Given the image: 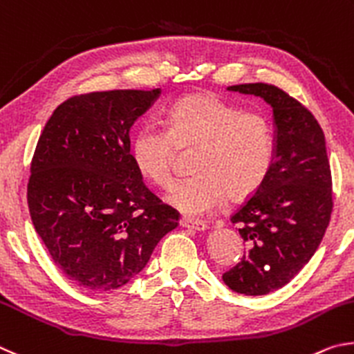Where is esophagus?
Segmentation results:
<instances>
[{
  "label": "esophagus",
  "instance_id": "1",
  "mask_svg": "<svg viewBox=\"0 0 354 354\" xmlns=\"http://www.w3.org/2000/svg\"><path fill=\"white\" fill-rule=\"evenodd\" d=\"M180 225L185 227V228H194V230H207V228H208L205 221L191 219V218H182Z\"/></svg>",
  "mask_w": 354,
  "mask_h": 354
}]
</instances>
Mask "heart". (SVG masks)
Returning a JSON list of instances; mask_svg holds the SVG:
<instances>
[{"label":"heart","mask_w":354,"mask_h":354,"mask_svg":"<svg viewBox=\"0 0 354 354\" xmlns=\"http://www.w3.org/2000/svg\"><path fill=\"white\" fill-rule=\"evenodd\" d=\"M163 126L136 130L130 153L142 177L158 188L174 180L178 149L196 147L193 177L174 185L166 199L189 216L218 208L227 193L244 199L263 187L275 155L274 127L257 110H243L213 93H196L172 104Z\"/></svg>","instance_id":"b5f03b06"}]
</instances>
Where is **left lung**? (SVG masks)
<instances>
[{
	"label": "left lung",
	"instance_id": "obj_1",
	"mask_svg": "<svg viewBox=\"0 0 354 354\" xmlns=\"http://www.w3.org/2000/svg\"><path fill=\"white\" fill-rule=\"evenodd\" d=\"M227 88L261 96L274 109V163L263 187L232 216L247 249L222 275L234 292L266 295L292 280L320 245L333 213L331 167L324 130L295 97L263 82Z\"/></svg>",
	"mask_w": 354,
	"mask_h": 354
}]
</instances>
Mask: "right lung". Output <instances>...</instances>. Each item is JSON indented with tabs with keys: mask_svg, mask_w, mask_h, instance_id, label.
<instances>
[{
	"mask_svg": "<svg viewBox=\"0 0 354 354\" xmlns=\"http://www.w3.org/2000/svg\"><path fill=\"white\" fill-rule=\"evenodd\" d=\"M158 95L160 88L71 96L37 141L30 219L54 264L84 289L124 286L178 225L180 213L146 187L130 153V127Z\"/></svg>",
	"mask_w": 354,
	"mask_h": 354,
	"instance_id": "right-lung-1",
	"label": "right lung"
}]
</instances>
